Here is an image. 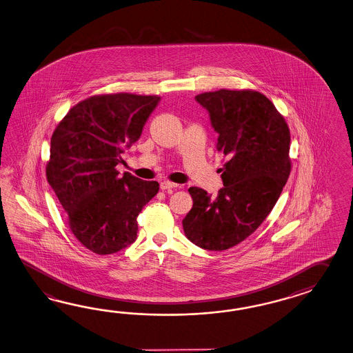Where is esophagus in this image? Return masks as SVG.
<instances>
[{"mask_svg":"<svg viewBox=\"0 0 353 353\" xmlns=\"http://www.w3.org/2000/svg\"><path fill=\"white\" fill-rule=\"evenodd\" d=\"M160 187H161V190H175L176 187H178V184H175V183H172V181H161V184H160Z\"/></svg>","mask_w":353,"mask_h":353,"instance_id":"esophagus-1","label":"esophagus"}]
</instances>
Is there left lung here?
Returning a JSON list of instances; mask_svg holds the SVG:
<instances>
[{
    "label": "left lung",
    "mask_w": 353,
    "mask_h": 353,
    "mask_svg": "<svg viewBox=\"0 0 353 353\" xmlns=\"http://www.w3.org/2000/svg\"><path fill=\"white\" fill-rule=\"evenodd\" d=\"M194 99L219 136L216 151L229 161L216 196L199 187L188 190L193 208L183 229L201 248L224 251L252 234L279 199L290 172V129L260 92L220 90Z\"/></svg>",
    "instance_id": "8db88e82"
}]
</instances>
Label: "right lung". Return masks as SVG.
Listing matches in <instances>:
<instances>
[{"label":"right lung","instance_id":"right-lung-1","mask_svg":"<svg viewBox=\"0 0 353 353\" xmlns=\"http://www.w3.org/2000/svg\"><path fill=\"white\" fill-rule=\"evenodd\" d=\"M161 97L93 96L75 105L54 129L46 175L72 234L99 254L137 239V217L159 192L157 181L119 175L121 154L141 138Z\"/></svg>","mask_w":353,"mask_h":353}]
</instances>
